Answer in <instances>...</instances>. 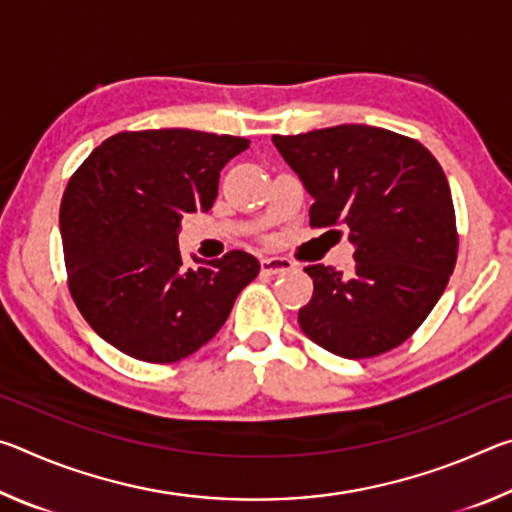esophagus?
Returning a JSON list of instances; mask_svg holds the SVG:
<instances>
[{
    "label": "esophagus",
    "instance_id": "1",
    "mask_svg": "<svg viewBox=\"0 0 512 512\" xmlns=\"http://www.w3.org/2000/svg\"><path fill=\"white\" fill-rule=\"evenodd\" d=\"M259 266H262V273L277 275V273H289L296 264L287 257H264L262 262H259Z\"/></svg>",
    "mask_w": 512,
    "mask_h": 512
}]
</instances>
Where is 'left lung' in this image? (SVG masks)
<instances>
[{"label": "left lung", "mask_w": 512, "mask_h": 512, "mask_svg": "<svg viewBox=\"0 0 512 512\" xmlns=\"http://www.w3.org/2000/svg\"><path fill=\"white\" fill-rule=\"evenodd\" d=\"M273 144L314 196L309 223L345 225L357 262L350 275L305 268L314 296L298 311L300 329L345 359L402 345L456 266V214L443 167L418 140L363 124L273 135Z\"/></svg>", "instance_id": "1"}]
</instances>
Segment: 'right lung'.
<instances>
[{"label":"right lung","instance_id":"add662e5","mask_svg":"<svg viewBox=\"0 0 512 512\" xmlns=\"http://www.w3.org/2000/svg\"><path fill=\"white\" fill-rule=\"evenodd\" d=\"M246 137L189 128L124 131L97 146L69 178L60 203L69 293L90 327L128 357L173 363L219 332L259 262L178 248L180 219L207 212L219 173Z\"/></svg>","mask_w":512,"mask_h":512}]
</instances>
